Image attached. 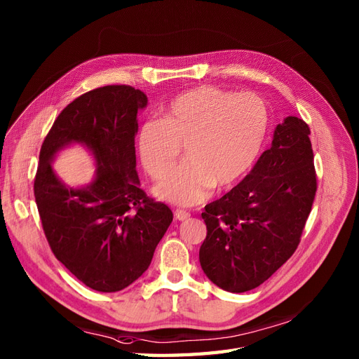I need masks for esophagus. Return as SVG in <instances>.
I'll return each instance as SVG.
<instances>
[{"label": "esophagus", "instance_id": "1", "mask_svg": "<svg viewBox=\"0 0 359 359\" xmlns=\"http://www.w3.org/2000/svg\"><path fill=\"white\" fill-rule=\"evenodd\" d=\"M175 216H176V219H179V221H187V219H189V217H191V213H189V212H187V210L177 209V210L175 212Z\"/></svg>", "mask_w": 359, "mask_h": 359}]
</instances>
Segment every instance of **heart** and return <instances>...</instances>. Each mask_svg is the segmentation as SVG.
<instances>
[{
    "label": "heart",
    "mask_w": 359,
    "mask_h": 359,
    "mask_svg": "<svg viewBox=\"0 0 359 359\" xmlns=\"http://www.w3.org/2000/svg\"><path fill=\"white\" fill-rule=\"evenodd\" d=\"M270 113L255 94H234L213 86L182 92L161 121L143 123L138 152L147 175L158 180L172 168L178 147L185 165L161 180L154 194L179 205L209 198L213 188L228 189L245 177L264 147Z\"/></svg>",
    "instance_id": "heart-1"
}]
</instances>
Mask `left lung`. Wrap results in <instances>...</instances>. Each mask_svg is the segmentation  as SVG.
<instances>
[{
  "label": "left lung",
  "mask_w": 359,
  "mask_h": 359,
  "mask_svg": "<svg viewBox=\"0 0 359 359\" xmlns=\"http://www.w3.org/2000/svg\"><path fill=\"white\" fill-rule=\"evenodd\" d=\"M309 125L287 116L237 187L204 207V274L228 292L259 286L292 257L316 194Z\"/></svg>",
  "instance_id": "left-lung-1"
}]
</instances>
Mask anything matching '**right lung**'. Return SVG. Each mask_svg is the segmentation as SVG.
<instances>
[{
  "label": "right lung",
  "mask_w": 359,
  "mask_h": 359,
  "mask_svg": "<svg viewBox=\"0 0 359 359\" xmlns=\"http://www.w3.org/2000/svg\"><path fill=\"white\" fill-rule=\"evenodd\" d=\"M147 106L140 89L110 85L80 95L46 135L34 195L56 259L100 292H118L150 265L172 212L140 188L135 170L137 113ZM82 144L96 161V176L72 189L55 175L57 151Z\"/></svg>",
  "instance_id": "1"
}]
</instances>
